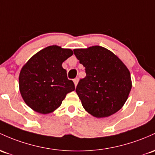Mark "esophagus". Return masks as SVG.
<instances>
[{
    "instance_id": "obj_1",
    "label": "esophagus",
    "mask_w": 155,
    "mask_h": 155,
    "mask_svg": "<svg viewBox=\"0 0 155 155\" xmlns=\"http://www.w3.org/2000/svg\"><path fill=\"white\" fill-rule=\"evenodd\" d=\"M74 82L75 86L77 85L78 82H79V79H78V78H76V79H74Z\"/></svg>"
}]
</instances>
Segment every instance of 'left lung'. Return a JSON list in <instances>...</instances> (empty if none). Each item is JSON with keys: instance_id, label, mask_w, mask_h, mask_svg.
<instances>
[{"instance_id": "left-lung-1", "label": "left lung", "mask_w": 155, "mask_h": 155, "mask_svg": "<svg viewBox=\"0 0 155 155\" xmlns=\"http://www.w3.org/2000/svg\"><path fill=\"white\" fill-rule=\"evenodd\" d=\"M74 52L85 68L86 76L79 80L76 88L83 107L96 118L108 117L118 112L132 88L128 68L104 47L74 49Z\"/></svg>"}]
</instances>
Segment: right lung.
<instances>
[{
    "instance_id": "right-lung-1",
    "label": "right lung",
    "mask_w": 155,
    "mask_h": 155,
    "mask_svg": "<svg viewBox=\"0 0 155 155\" xmlns=\"http://www.w3.org/2000/svg\"><path fill=\"white\" fill-rule=\"evenodd\" d=\"M71 49L51 45L27 62L19 76L20 91L32 110L48 114L58 108L66 95L75 90L62 64L73 55Z\"/></svg>"
}]
</instances>
